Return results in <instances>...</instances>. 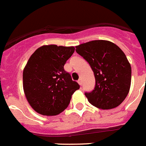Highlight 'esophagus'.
Segmentation results:
<instances>
[{"label": "esophagus", "mask_w": 146, "mask_h": 146, "mask_svg": "<svg viewBox=\"0 0 146 146\" xmlns=\"http://www.w3.org/2000/svg\"><path fill=\"white\" fill-rule=\"evenodd\" d=\"M78 84H80V86H81V85H82V80H81V79H79V80H78Z\"/></svg>", "instance_id": "esophagus-1"}]
</instances>
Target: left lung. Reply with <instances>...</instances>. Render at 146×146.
I'll list each match as a JSON object with an SVG mask.
<instances>
[{"mask_svg": "<svg viewBox=\"0 0 146 146\" xmlns=\"http://www.w3.org/2000/svg\"><path fill=\"white\" fill-rule=\"evenodd\" d=\"M76 52L90 64L96 85L85 96L91 104L108 110L121 104L129 92L131 67L125 54L114 43L94 40L76 46Z\"/></svg>", "mask_w": 146, "mask_h": 146, "instance_id": "1", "label": "left lung"}]
</instances>
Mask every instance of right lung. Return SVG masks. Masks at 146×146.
<instances>
[{"label":"right lung","mask_w":146,"mask_h":146,"mask_svg":"<svg viewBox=\"0 0 146 146\" xmlns=\"http://www.w3.org/2000/svg\"><path fill=\"white\" fill-rule=\"evenodd\" d=\"M74 52V47L50 44L38 48L31 55L23 72V87L35 111L55 115L68 106L72 94L80 88L64 69Z\"/></svg>","instance_id":"add662e5"}]
</instances>
